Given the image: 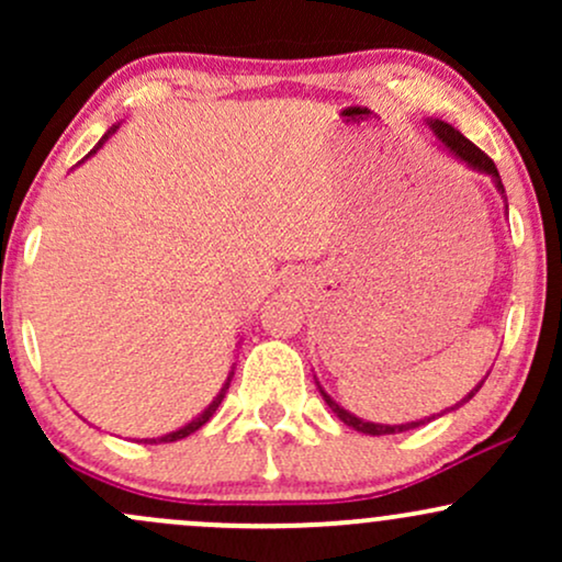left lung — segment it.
Segmentation results:
<instances>
[{
    "mask_svg": "<svg viewBox=\"0 0 562 562\" xmlns=\"http://www.w3.org/2000/svg\"><path fill=\"white\" fill-rule=\"evenodd\" d=\"M430 128H434L436 132V137L441 139V145L447 147V150L451 153V156L454 158H460L462 164H468L470 169H475V171H483V173H488V177L494 179V184H496V190L499 192H505V184H502V179H499V171H496V166H494V160L486 156V153L481 150V147H475L473 142H470L468 137H462L460 132H457L454 126H449V124H443V121H430ZM483 385V380L479 385H475L473 391L468 393L465 398H462V402H470V398L475 396V391H479ZM319 393H322V398H325L327 402V406H330V409L335 412V415L340 417V420H344L348 428H353V430H359V434H370V436H389V434H404V430H412V428H420V425H425V423H430L434 420V417H428V420H417V423H406V425H378V423H364V420H359L357 415H351V412H346L344 406L340 404H335L330 396H327L325 391L319 389ZM460 402V404H462Z\"/></svg>",
    "mask_w": 562,
    "mask_h": 562,
    "instance_id": "1",
    "label": "left lung"
}]
</instances>
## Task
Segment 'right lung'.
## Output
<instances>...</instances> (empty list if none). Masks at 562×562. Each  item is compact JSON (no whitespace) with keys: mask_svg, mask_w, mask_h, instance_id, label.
<instances>
[{"mask_svg":"<svg viewBox=\"0 0 562 562\" xmlns=\"http://www.w3.org/2000/svg\"><path fill=\"white\" fill-rule=\"evenodd\" d=\"M115 128H119V126H111V128H108V134H105V137H102L100 142H97V147H94V150H92V153H97V150H100V147H102V142H105L108 137H111V134H115ZM92 153H89V156H92ZM229 380H232V372H229L227 383H224V389H222V391H218V396H216V398H214V402H211L209 406H205V412H203V415H198V417H195V420H192V423H187V425H184V428L173 430V434H166V436H160V438H145V441H150V443H171V441H179V438H187V436H190V434H195V430H198V428H203V425H205V423H209V420H211V417H214V412L218 409V404H222L224 393H227V389H229Z\"/></svg>","mask_w":562,"mask_h":562,"instance_id":"right-lung-1","label":"right lung"}]
</instances>
